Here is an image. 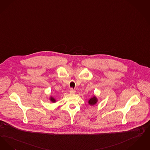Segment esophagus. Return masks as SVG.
I'll return each mask as SVG.
<instances>
[{"instance_id": "1", "label": "esophagus", "mask_w": 150, "mask_h": 150, "mask_svg": "<svg viewBox=\"0 0 150 150\" xmlns=\"http://www.w3.org/2000/svg\"><path fill=\"white\" fill-rule=\"evenodd\" d=\"M69 92L71 93H74L76 91H75V90H73V88H71L70 90H69Z\"/></svg>"}]
</instances>
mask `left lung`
I'll use <instances>...</instances> for the list:
<instances>
[{"instance_id": "8db88e82", "label": "left lung", "mask_w": 150, "mask_h": 150, "mask_svg": "<svg viewBox=\"0 0 150 150\" xmlns=\"http://www.w3.org/2000/svg\"><path fill=\"white\" fill-rule=\"evenodd\" d=\"M98 98L95 95H94L89 98V100H88V103L91 106H94L98 103Z\"/></svg>"}]
</instances>
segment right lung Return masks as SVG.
<instances>
[{"instance_id": "add662e5", "label": "right lung", "mask_w": 150, "mask_h": 150, "mask_svg": "<svg viewBox=\"0 0 150 150\" xmlns=\"http://www.w3.org/2000/svg\"><path fill=\"white\" fill-rule=\"evenodd\" d=\"M49 100H50L52 103H55L57 102V100H56L55 98L52 97V96H50L49 97Z\"/></svg>"}]
</instances>
